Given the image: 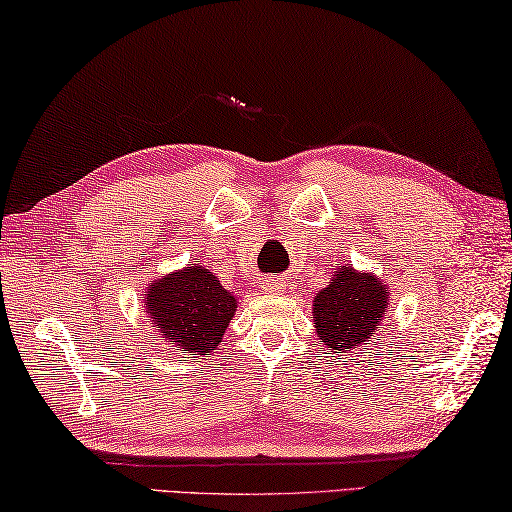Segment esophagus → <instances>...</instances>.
Wrapping results in <instances>:
<instances>
[{
    "instance_id": "obj_1",
    "label": "esophagus",
    "mask_w": 512,
    "mask_h": 512,
    "mask_svg": "<svg viewBox=\"0 0 512 512\" xmlns=\"http://www.w3.org/2000/svg\"><path fill=\"white\" fill-rule=\"evenodd\" d=\"M263 290L267 294H279L285 290V283H283V279H276V276H267V279L263 281Z\"/></svg>"
}]
</instances>
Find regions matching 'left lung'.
<instances>
[{
	"instance_id": "obj_1",
	"label": "left lung",
	"mask_w": 512,
	"mask_h": 512,
	"mask_svg": "<svg viewBox=\"0 0 512 512\" xmlns=\"http://www.w3.org/2000/svg\"><path fill=\"white\" fill-rule=\"evenodd\" d=\"M387 301L389 292L375 276L339 267L315 299L317 333L333 353L360 346L375 335L387 315Z\"/></svg>"
}]
</instances>
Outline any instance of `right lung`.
<instances>
[{
	"instance_id": "right-lung-1",
	"label": "right lung",
	"mask_w": 512,
	"mask_h": 512,
	"mask_svg": "<svg viewBox=\"0 0 512 512\" xmlns=\"http://www.w3.org/2000/svg\"><path fill=\"white\" fill-rule=\"evenodd\" d=\"M146 308L150 319L177 348L206 355L215 351L236 312V299L218 276L195 265L152 285Z\"/></svg>"
}]
</instances>
